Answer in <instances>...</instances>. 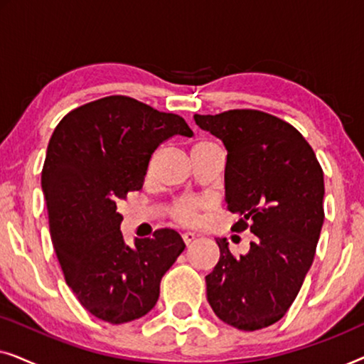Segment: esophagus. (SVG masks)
Masks as SVG:
<instances>
[{
	"label": "esophagus",
	"mask_w": 364,
	"mask_h": 364,
	"mask_svg": "<svg viewBox=\"0 0 364 364\" xmlns=\"http://www.w3.org/2000/svg\"><path fill=\"white\" fill-rule=\"evenodd\" d=\"M196 233L193 232H187V233H182V240H183V243H186V245H191V243L196 240Z\"/></svg>",
	"instance_id": "obj_1"
}]
</instances>
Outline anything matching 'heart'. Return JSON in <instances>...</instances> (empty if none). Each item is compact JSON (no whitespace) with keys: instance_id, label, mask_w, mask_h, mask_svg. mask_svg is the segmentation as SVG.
<instances>
[{"instance_id":"b5f03b06","label":"heart","mask_w":364,"mask_h":364,"mask_svg":"<svg viewBox=\"0 0 364 364\" xmlns=\"http://www.w3.org/2000/svg\"><path fill=\"white\" fill-rule=\"evenodd\" d=\"M208 203L202 198H196V197H182L172 203L171 210V217L176 220L177 223H182V225H193L200 220L203 212L207 210Z\"/></svg>"}]
</instances>
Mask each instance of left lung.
<instances>
[{"label": "left lung", "mask_w": 364, "mask_h": 364, "mask_svg": "<svg viewBox=\"0 0 364 364\" xmlns=\"http://www.w3.org/2000/svg\"><path fill=\"white\" fill-rule=\"evenodd\" d=\"M193 119L227 147L225 198L240 217L233 230L255 235L238 257L217 238L207 300L227 325L262 330L285 316L315 258L325 218L321 166L305 137L272 114L232 109Z\"/></svg>", "instance_id": "8db88e82"}]
</instances>
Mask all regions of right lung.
Here are the masks:
<instances>
[{"mask_svg":"<svg viewBox=\"0 0 364 364\" xmlns=\"http://www.w3.org/2000/svg\"><path fill=\"white\" fill-rule=\"evenodd\" d=\"M192 129L137 99L107 96L68 112L54 129L41 172L49 232L64 278L99 320L121 325L149 313L161 280L186 248L172 228L124 243L117 203L142 188L166 139Z\"/></svg>","mask_w":364,"mask_h":364,"instance_id":"1","label":"right lung"}]
</instances>
